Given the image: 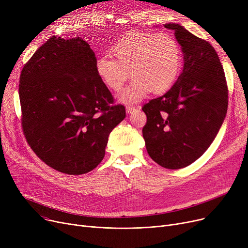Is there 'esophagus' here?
I'll return each mask as SVG.
<instances>
[{"label": "esophagus", "instance_id": "34e87169", "mask_svg": "<svg viewBox=\"0 0 248 248\" xmlns=\"http://www.w3.org/2000/svg\"><path fill=\"white\" fill-rule=\"evenodd\" d=\"M125 110H126L127 113H132V112H134V111L137 110V108H136V107H133V106H127V107L125 108Z\"/></svg>", "mask_w": 248, "mask_h": 248}]
</instances>
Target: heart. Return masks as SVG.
<instances>
[{
	"label": "heart",
	"mask_w": 248,
	"mask_h": 248,
	"mask_svg": "<svg viewBox=\"0 0 248 248\" xmlns=\"http://www.w3.org/2000/svg\"><path fill=\"white\" fill-rule=\"evenodd\" d=\"M109 54L95 62V70L109 89L123 88L129 71L133 80L119 95L125 104L146 98L152 91L163 93L176 81L181 69V48L176 39L166 33L132 31L117 40Z\"/></svg>",
	"instance_id": "b5f03b06"
}]
</instances>
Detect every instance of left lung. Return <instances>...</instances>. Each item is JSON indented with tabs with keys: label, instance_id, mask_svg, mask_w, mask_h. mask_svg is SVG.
<instances>
[{
	"label": "left lung",
	"instance_id": "8db88e82",
	"mask_svg": "<svg viewBox=\"0 0 248 248\" xmlns=\"http://www.w3.org/2000/svg\"><path fill=\"white\" fill-rule=\"evenodd\" d=\"M173 30L184 55L183 71L170 90L142 107V127L150 157L160 166L177 170L199 159L222 125L228 107V88L215 49L183 26Z\"/></svg>",
	"mask_w": 248,
	"mask_h": 248
}]
</instances>
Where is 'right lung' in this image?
Returning <instances> with one entry per match:
<instances>
[{
	"instance_id": "right-lung-1",
	"label": "right lung",
	"mask_w": 248,
	"mask_h": 248,
	"mask_svg": "<svg viewBox=\"0 0 248 248\" xmlns=\"http://www.w3.org/2000/svg\"><path fill=\"white\" fill-rule=\"evenodd\" d=\"M96 57L80 37L53 36L21 72L22 127L34 153L68 175L93 171L108 136L125 117L95 70Z\"/></svg>"
}]
</instances>
